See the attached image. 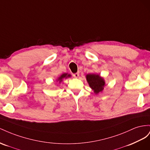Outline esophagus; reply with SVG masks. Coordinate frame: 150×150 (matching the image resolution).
<instances>
[{"instance_id": "34e87169", "label": "esophagus", "mask_w": 150, "mask_h": 150, "mask_svg": "<svg viewBox=\"0 0 150 150\" xmlns=\"http://www.w3.org/2000/svg\"><path fill=\"white\" fill-rule=\"evenodd\" d=\"M73 76H74L75 78H78L79 76V72L75 73V74H74V75H73Z\"/></svg>"}]
</instances>
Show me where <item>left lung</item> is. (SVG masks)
<instances>
[{"label":"left lung","instance_id":"left-lung-1","mask_svg":"<svg viewBox=\"0 0 150 150\" xmlns=\"http://www.w3.org/2000/svg\"><path fill=\"white\" fill-rule=\"evenodd\" d=\"M86 79L90 87H91L96 94L103 91L105 86V81L99 75L91 74L86 75Z\"/></svg>","mask_w":150,"mask_h":150}]
</instances>
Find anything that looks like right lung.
Here are the masks:
<instances>
[{"label":"right lung","instance_id":"1","mask_svg":"<svg viewBox=\"0 0 150 150\" xmlns=\"http://www.w3.org/2000/svg\"><path fill=\"white\" fill-rule=\"evenodd\" d=\"M70 76H71V75H70V74H62V75L60 76H59V77L57 79V81H58V82H59V83H60V82H62L63 79H67V78H68V77H70Z\"/></svg>","mask_w":150,"mask_h":150}]
</instances>
